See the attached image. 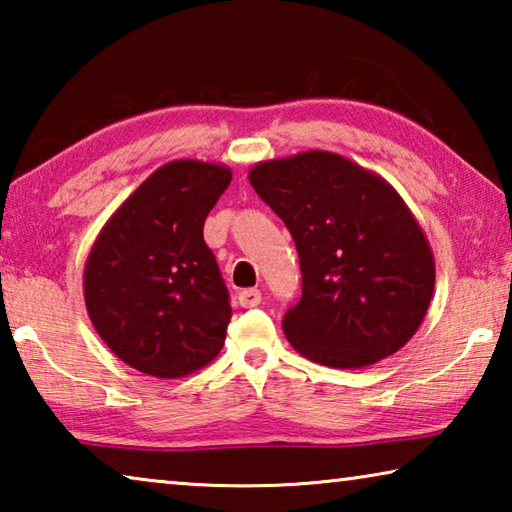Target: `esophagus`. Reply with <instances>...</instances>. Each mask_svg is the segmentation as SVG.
Returning a JSON list of instances; mask_svg holds the SVG:
<instances>
[{"label":"esophagus","mask_w":512,"mask_h":512,"mask_svg":"<svg viewBox=\"0 0 512 512\" xmlns=\"http://www.w3.org/2000/svg\"><path fill=\"white\" fill-rule=\"evenodd\" d=\"M259 302H262V291H259V289H244V291H239V305H241V307L250 309V307H257Z\"/></svg>","instance_id":"1"}]
</instances>
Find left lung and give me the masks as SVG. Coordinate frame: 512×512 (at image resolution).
<instances>
[{"instance_id": "8db88e82", "label": "left lung", "mask_w": 512, "mask_h": 512, "mask_svg": "<svg viewBox=\"0 0 512 512\" xmlns=\"http://www.w3.org/2000/svg\"><path fill=\"white\" fill-rule=\"evenodd\" d=\"M248 178L296 241L302 298L282 320L293 350L354 370L409 343L427 316L436 264L393 185L329 151L257 162Z\"/></svg>"}]
</instances>
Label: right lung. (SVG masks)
I'll use <instances>...</instances> for the list:
<instances>
[{"label":"right lung","instance_id":"1","mask_svg":"<svg viewBox=\"0 0 512 512\" xmlns=\"http://www.w3.org/2000/svg\"><path fill=\"white\" fill-rule=\"evenodd\" d=\"M230 180L225 164H162L117 207L90 250L88 316L115 357L144 375L185 377L223 348L232 307L203 225Z\"/></svg>","mask_w":512,"mask_h":512}]
</instances>
